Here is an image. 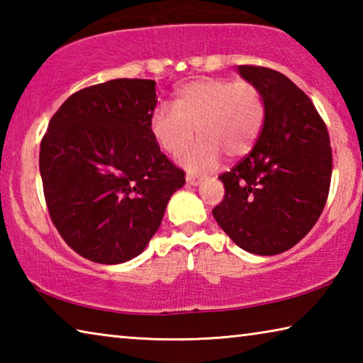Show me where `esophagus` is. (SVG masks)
<instances>
[{
    "label": "esophagus",
    "instance_id": "34e87169",
    "mask_svg": "<svg viewBox=\"0 0 363 363\" xmlns=\"http://www.w3.org/2000/svg\"><path fill=\"white\" fill-rule=\"evenodd\" d=\"M186 181L190 184V186H199V184L201 182V176H199V174H192V173H189L187 176H186Z\"/></svg>",
    "mask_w": 363,
    "mask_h": 363
}]
</instances>
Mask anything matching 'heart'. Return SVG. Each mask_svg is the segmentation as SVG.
<instances>
[{"label":"heart","instance_id":"b5f03b06","mask_svg":"<svg viewBox=\"0 0 363 363\" xmlns=\"http://www.w3.org/2000/svg\"><path fill=\"white\" fill-rule=\"evenodd\" d=\"M266 120L262 91L247 79L199 78L176 91L174 104H158L150 126L158 144L177 155L195 136L201 139L184 153L182 162L190 169L205 171L220 158L242 157L259 138Z\"/></svg>","mask_w":363,"mask_h":363}]
</instances>
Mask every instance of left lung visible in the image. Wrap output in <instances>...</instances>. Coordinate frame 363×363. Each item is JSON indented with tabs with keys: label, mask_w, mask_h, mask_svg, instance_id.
Masks as SVG:
<instances>
[{
	"label": "left lung",
	"mask_w": 363,
	"mask_h": 363,
	"mask_svg": "<svg viewBox=\"0 0 363 363\" xmlns=\"http://www.w3.org/2000/svg\"><path fill=\"white\" fill-rule=\"evenodd\" d=\"M262 91L266 120L253 149L219 176L225 195L213 216L233 243L272 256L309 233L327 203L331 145L314 104L290 78L259 65H238Z\"/></svg>",
	"instance_id": "left-lung-1"
}]
</instances>
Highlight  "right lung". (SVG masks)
Wrapping results in <instances>:
<instances>
[{
  "label": "right lung",
  "mask_w": 363,
  "mask_h": 363,
  "mask_svg": "<svg viewBox=\"0 0 363 363\" xmlns=\"http://www.w3.org/2000/svg\"><path fill=\"white\" fill-rule=\"evenodd\" d=\"M155 82L118 78L72 94L40 145L46 206L79 256L120 264L144 251L186 173L152 133Z\"/></svg>",
  "instance_id": "1"
}]
</instances>
